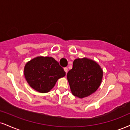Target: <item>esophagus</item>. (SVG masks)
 Listing matches in <instances>:
<instances>
[{
  "label": "esophagus",
  "instance_id": "34e87169",
  "mask_svg": "<svg viewBox=\"0 0 130 130\" xmlns=\"http://www.w3.org/2000/svg\"><path fill=\"white\" fill-rule=\"evenodd\" d=\"M64 71H65V73H66V74L67 73H68V68L67 67H65V68H64Z\"/></svg>",
  "mask_w": 130,
  "mask_h": 130
}]
</instances>
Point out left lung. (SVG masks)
I'll list each match as a JSON object with an SVG mask.
<instances>
[{
    "instance_id": "8db88e82",
    "label": "left lung",
    "mask_w": 130,
    "mask_h": 130,
    "mask_svg": "<svg viewBox=\"0 0 130 130\" xmlns=\"http://www.w3.org/2000/svg\"><path fill=\"white\" fill-rule=\"evenodd\" d=\"M67 77L73 95L82 99L98 90L102 80L103 70L96 61L78 58L74 60Z\"/></svg>"
}]
</instances>
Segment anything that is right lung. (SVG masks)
Masks as SVG:
<instances>
[{
	"mask_svg": "<svg viewBox=\"0 0 130 130\" xmlns=\"http://www.w3.org/2000/svg\"><path fill=\"white\" fill-rule=\"evenodd\" d=\"M65 73L57 61L47 56H38L31 59L24 67V76L28 84L41 93L49 92Z\"/></svg>",
	"mask_w": 130,
	"mask_h": 130,
	"instance_id": "add662e5",
	"label": "right lung"
}]
</instances>
